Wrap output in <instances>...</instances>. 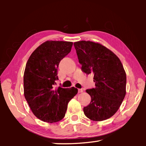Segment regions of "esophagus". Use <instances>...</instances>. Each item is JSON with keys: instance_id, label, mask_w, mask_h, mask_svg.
<instances>
[{"instance_id": "esophagus-1", "label": "esophagus", "mask_w": 146, "mask_h": 146, "mask_svg": "<svg viewBox=\"0 0 146 146\" xmlns=\"http://www.w3.org/2000/svg\"><path fill=\"white\" fill-rule=\"evenodd\" d=\"M83 91H84V90H82V89H78V93H82Z\"/></svg>"}]
</instances>
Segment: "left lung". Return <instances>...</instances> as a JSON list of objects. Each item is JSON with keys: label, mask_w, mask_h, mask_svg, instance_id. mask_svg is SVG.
Here are the masks:
<instances>
[{"label": "left lung", "mask_w": 146, "mask_h": 146, "mask_svg": "<svg viewBox=\"0 0 146 146\" xmlns=\"http://www.w3.org/2000/svg\"><path fill=\"white\" fill-rule=\"evenodd\" d=\"M79 63L86 74L93 73L95 88L86 91L91 98L84 108V115L93 121L108 119L119 109L126 93V74L115 54L92 41L74 43Z\"/></svg>", "instance_id": "obj_1"}]
</instances>
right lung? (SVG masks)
<instances>
[{"label":"right lung","mask_w":146,"mask_h":146,"mask_svg":"<svg viewBox=\"0 0 146 146\" xmlns=\"http://www.w3.org/2000/svg\"><path fill=\"white\" fill-rule=\"evenodd\" d=\"M72 42L47 40L29 56L24 73V95L31 111L46 122L65 116L68 102L78 93L74 87L54 88L60 60L70 52Z\"/></svg>","instance_id":"obj_1"}]
</instances>
